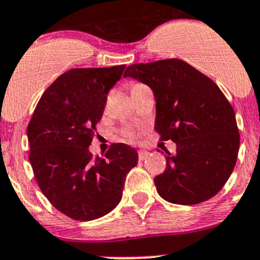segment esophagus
I'll list each match as a JSON object with an SVG mask.
<instances>
[{"label": "esophagus", "instance_id": "esophagus-1", "mask_svg": "<svg viewBox=\"0 0 260 260\" xmlns=\"http://www.w3.org/2000/svg\"><path fill=\"white\" fill-rule=\"evenodd\" d=\"M148 154H149V152L141 149V151H138V158H140L141 161H143V159H146L147 157H148Z\"/></svg>", "mask_w": 260, "mask_h": 260}]
</instances>
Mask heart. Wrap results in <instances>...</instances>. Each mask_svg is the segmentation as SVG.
<instances>
[{
    "label": "heart",
    "mask_w": 260,
    "mask_h": 260,
    "mask_svg": "<svg viewBox=\"0 0 260 260\" xmlns=\"http://www.w3.org/2000/svg\"><path fill=\"white\" fill-rule=\"evenodd\" d=\"M135 85H138V84H135ZM135 85H133V86H135ZM128 136H129V137H131V136H132V135H128Z\"/></svg>",
    "instance_id": "b5f03b06"
}]
</instances>
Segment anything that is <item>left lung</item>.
<instances>
[{
	"label": "left lung",
	"mask_w": 260,
	"mask_h": 260,
	"mask_svg": "<svg viewBox=\"0 0 260 260\" xmlns=\"http://www.w3.org/2000/svg\"><path fill=\"white\" fill-rule=\"evenodd\" d=\"M127 77L152 89L154 129L161 141L176 143L165 172L154 177L159 196L195 205L216 195L234 170L240 143L234 109L219 86L180 59L129 65Z\"/></svg>",
	"instance_id": "left-lung-1"
}]
</instances>
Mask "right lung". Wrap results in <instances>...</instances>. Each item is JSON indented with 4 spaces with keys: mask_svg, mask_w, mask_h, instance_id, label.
<instances>
[{
    "mask_svg": "<svg viewBox=\"0 0 260 260\" xmlns=\"http://www.w3.org/2000/svg\"><path fill=\"white\" fill-rule=\"evenodd\" d=\"M125 65L72 69L44 91L27 125L39 187L54 208L79 221L98 219L119 204L135 148L114 143L104 157L89 152L107 95Z\"/></svg>",
    "mask_w": 260,
    "mask_h": 260,
    "instance_id": "obj_1",
    "label": "right lung"
}]
</instances>
